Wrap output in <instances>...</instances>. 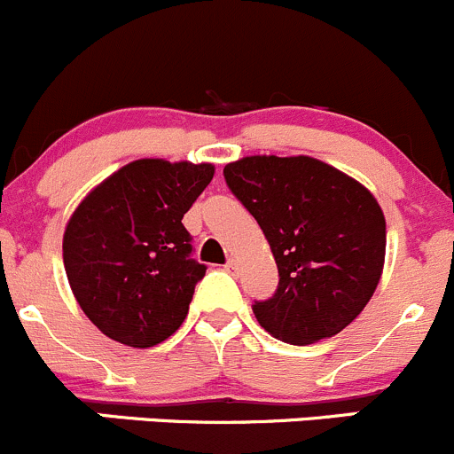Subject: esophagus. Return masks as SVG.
<instances>
[{"mask_svg":"<svg viewBox=\"0 0 454 454\" xmlns=\"http://www.w3.org/2000/svg\"><path fill=\"white\" fill-rule=\"evenodd\" d=\"M223 268H226L228 272H235L237 270V262H235V259H228L226 266H223Z\"/></svg>","mask_w":454,"mask_h":454,"instance_id":"1","label":"esophagus"}]
</instances>
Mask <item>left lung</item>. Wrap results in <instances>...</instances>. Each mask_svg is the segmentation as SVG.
Masks as SVG:
<instances>
[{
    "label": "left lung",
    "mask_w": 454,
    "mask_h": 454,
    "mask_svg": "<svg viewBox=\"0 0 454 454\" xmlns=\"http://www.w3.org/2000/svg\"><path fill=\"white\" fill-rule=\"evenodd\" d=\"M223 177L262 226L279 270L275 294L253 303L259 324L294 346L341 333L384 270L386 219L372 192L306 155L244 157Z\"/></svg>",
    "instance_id": "8db88e82"
}]
</instances>
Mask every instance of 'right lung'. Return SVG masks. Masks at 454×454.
<instances>
[{
  "label": "right lung",
  "mask_w": 454,
  "mask_h": 454,
  "mask_svg": "<svg viewBox=\"0 0 454 454\" xmlns=\"http://www.w3.org/2000/svg\"><path fill=\"white\" fill-rule=\"evenodd\" d=\"M213 175V164L137 160L74 208L64 268L77 303L106 337L151 348L184 324L206 266L191 257L182 219Z\"/></svg>",
  "instance_id": "right-lung-1"
}]
</instances>
